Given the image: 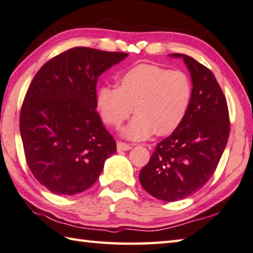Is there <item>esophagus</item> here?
Wrapping results in <instances>:
<instances>
[{
	"mask_svg": "<svg viewBox=\"0 0 253 253\" xmlns=\"http://www.w3.org/2000/svg\"><path fill=\"white\" fill-rule=\"evenodd\" d=\"M132 148L131 145H127V143H124V142H118V150L119 151H126V150H130Z\"/></svg>",
	"mask_w": 253,
	"mask_h": 253,
	"instance_id": "obj_1",
	"label": "esophagus"
}]
</instances>
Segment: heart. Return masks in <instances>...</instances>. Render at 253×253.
Segmentation results:
<instances>
[{
	"mask_svg": "<svg viewBox=\"0 0 253 253\" xmlns=\"http://www.w3.org/2000/svg\"><path fill=\"white\" fill-rule=\"evenodd\" d=\"M118 88L97 91V107L104 122L120 126L132 112L137 115L121 133L130 140H145L156 132L167 134L180 126L192 97L189 77L178 70L141 63L121 73Z\"/></svg>",
	"mask_w": 253,
	"mask_h": 253,
	"instance_id": "b5f03b06",
	"label": "heart"
}]
</instances>
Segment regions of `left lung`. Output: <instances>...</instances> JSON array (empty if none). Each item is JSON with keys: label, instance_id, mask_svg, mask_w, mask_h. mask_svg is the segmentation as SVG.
<instances>
[{"label": "left lung", "instance_id": "1", "mask_svg": "<svg viewBox=\"0 0 253 253\" xmlns=\"http://www.w3.org/2000/svg\"><path fill=\"white\" fill-rule=\"evenodd\" d=\"M192 81L186 114L172 134L158 143L139 174L142 188L163 201H177L197 192L211 180L226 147L230 119L226 99L215 76L184 54Z\"/></svg>", "mask_w": 253, "mask_h": 253}]
</instances>
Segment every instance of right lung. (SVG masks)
Here are the masks:
<instances>
[{"instance_id": "right-lung-1", "label": "right lung", "mask_w": 253, "mask_h": 253, "mask_svg": "<svg viewBox=\"0 0 253 253\" xmlns=\"http://www.w3.org/2000/svg\"><path fill=\"white\" fill-rule=\"evenodd\" d=\"M127 55L75 47L34 77L21 107V139L30 170L52 193L73 196L90 188L115 154V140L96 112V84Z\"/></svg>"}]
</instances>
